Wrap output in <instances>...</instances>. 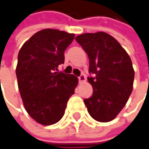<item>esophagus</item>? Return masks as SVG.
<instances>
[{
	"instance_id": "34e87169",
	"label": "esophagus",
	"mask_w": 149,
	"mask_h": 149,
	"mask_svg": "<svg viewBox=\"0 0 149 149\" xmlns=\"http://www.w3.org/2000/svg\"><path fill=\"white\" fill-rule=\"evenodd\" d=\"M78 80H79V82L80 83H84V82H85L86 81V77H85V75L84 74H81L79 77H78Z\"/></svg>"
}]
</instances>
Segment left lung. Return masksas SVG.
Segmentation results:
<instances>
[{
  "label": "left lung",
  "instance_id": "left-lung-1",
  "mask_svg": "<svg viewBox=\"0 0 149 149\" xmlns=\"http://www.w3.org/2000/svg\"><path fill=\"white\" fill-rule=\"evenodd\" d=\"M76 41L89 60L88 83L93 95L84 99L90 116L99 122L114 119L125 106L132 92L135 72L126 51L106 32L79 35Z\"/></svg>",
  "mask_w": 149,
  "mask_h": 149
}]
</instances>
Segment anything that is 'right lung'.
Masks as SVG:
<instances>
[{
    "label": "right lung",
    "mask_w": 149,
    "mask_h": 149,
    "mask_svg": "<svg viewBox=\"0 0 149 149\" xmlns=\"http://www.w3.org/2000/svg\"><path fill=\"white\" fill-rule=\"evenodd\" d=\"M74 34L44 29L24 43L18 55L16 76L24 108L37 123L51 125L65 113L78 79L58 71Z\"/></svg>",
    "instance_id": "add662e5"
}]
</instances>
